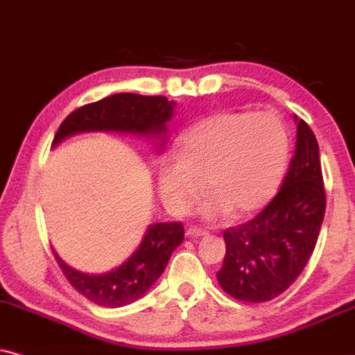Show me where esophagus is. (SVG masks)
<instances>
[{
    "mask_svg": "<svg viewBox=\"0 0 355 355\" xmlns=\"http://www.w3.org/2000/svg\"><path fill=\"white\" fill-rule=\"evenodd\" d=\"M208 232L205 230H200V227H188L187 230V236L188 237H201V236H206Z\"/></svg>",
    "mask_w": 355,
    "mask_h": 355,
    "instance_id": "34e87169",
    "label": "esophagus"
}]
</instances>
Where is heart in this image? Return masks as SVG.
Returning <instances> with one entry per match:
<instances>
[{
    "instance_id": "1",
    "label": "heart",
    "mask_w": 355,
    "mask_h": 355,
    "mask_svg": "<svg viewBox=\"0 0 355 355\" xmlns=\"http://www.w3.org/2000/svg\"><path fill=\"white\" fill-rule=\"evenodd\" d=\"M290 157V136L273 113H221L196 123L178 141L177 157L159 167V191L175 214H187L205 191V218H242L277 191Z\"/></svg>"
}]
</instances>
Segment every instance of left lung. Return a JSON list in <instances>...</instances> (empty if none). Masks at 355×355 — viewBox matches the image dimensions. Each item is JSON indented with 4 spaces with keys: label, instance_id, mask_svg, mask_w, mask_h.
<instances>
[{
    "label": "left lung",
    "instance_id": "left-lung-1",
    "mask_svg": "<svg viewBox=\"0 0 355 355\" xmlns=\"http://www.w3.org/2000/svg\"><path fill=\"white\" fill-rule=\"evenodd\" d=\"M297 144L282 188L250 221L224 231L226 255L216 273L232 298L273 300L297 280L315 250L326 195L320 147L309 125L293 116Z\"/></svg>",
    "mask_w": 355,
    "mask_h": 355
}]
</instances>
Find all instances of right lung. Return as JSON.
I'll return each mask as SVG.
<instances>
[{"label": "right lung", "instance_id": "add662e5", "mask_svg": "<svg viewBox=\"0 0 355 355\" xmlns=\"http://www.w3.org/2000/svg\"><path fill=\"white\" fill-rule=\"evenodd\" d=\"M175 101L165 96H142L136 93H118L89 103L70 113L60 124L52 146L64 139L87 131H114L157 137L162 144L167 141V123L172 119ZM183 224H150L136 252L114 270L101 275L78 272L58 257L57 263L78 293L100 306L119 308L144 297L167 267L170 255L183 242Z\"/></svg>", "mask_w": 355, "mask_h": 355}]
</instances>
